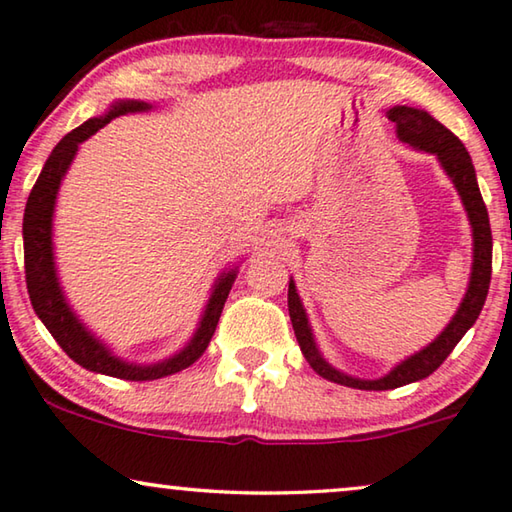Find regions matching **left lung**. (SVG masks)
I'll return each instance as SVG.
<instances>
[{"mask_svg": "<svg viewBox=\"0 0 512 512\" xmlns=\"http://www.w3.org/2000/svg\"><path fill=\"white\" fill-rule=\"evenodd\" d=\"M388 117L397 124V136L401 142H408L410 147L422 149V152H431L438 156V161L445 167V172L454 181L460 199H463L465 211L472 224V236H474V263H472V279H469L467 295L460 304L458 313L449 326L435 338L429 347L422 349L420 354L410 356L404 363L397 365L390 374H385L383 379L376 381H363L347 376L326 363L320 356V351L315 347L311 326H308L304 306H301L299 295L295 290V283L290 281L288 286V311L292 320V329H295L297 342L301 347V354L308 360V365L313 370L329 379L333 383L347 385V388L358 390H392L401 388V385L426 379L433 374L438 367L445 363V358L454 351V347L460 342V338L469 331V326L476 322L481 308L485 304L490 290V276H492V231H490V217L488 208L483 204L479 183H476V172L469 158L467 149L454 133H451L445 124H440L435 117H431L426 111L410 106H395L390 108Z\"/></svg>", "mask_w": 512, "mask_h": 512, "instance_id": "8db88e82", "label": "left lung"}]
</instances>
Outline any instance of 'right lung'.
I'll return each instance as SVG.
<instances>
[{
	"mask_svg": "<svg viewBox=\"0 0 512 512\" xmlns=\"http://www.w3.org/2000/svg\"><path fill=\"white\" fill-rule=\"evenodd\" d=\"M147 108L152 106L138 102V99L115 102L106 115L90 117V120L83 122L81 127L67 133V136L54 147V152L49 154L43 172H40L36 186H33L27 199L22 222L24 276H27V290L33 311H36V315L47 326V331L54 335V340L61 345V349L74 360V363H79L90 372H99L127 381L163 379V376L177 374L195 363V360L206 351L208 342H211L215 326L220 322L224 301L229 297L233 281H236V270L226 272L217 279L213 295L208 299L204 317H201L199 322V329L192 335L188 347L156 365H133L115 358L102 342L92 338L90 331H86V326L77 320V315H74L70 311V306L65 304V297L56 279L52 254V215L58 186H61V179L65 177L74 154H77L79 142L88 140L92 133L106 127L113 117L124 113L147 111Z\"/></svg>",
	"mask_w": 512,
	"mask_h": 512,
	"instance_id": "obj_1",
	"label": "right lung"
}]
</instances>
